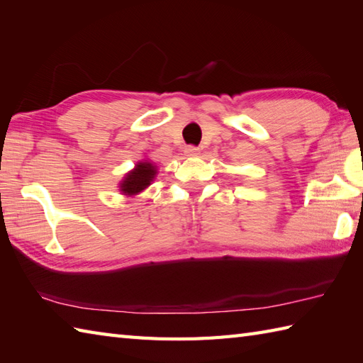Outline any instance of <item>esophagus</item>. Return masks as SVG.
<instances>
[{
    "label": "esophagus",
    "instance_id": "34e87169",
    "mask_svg": "<svg viewBox=\"0 0 363 363\" xmlns=\"http://www.w3.org/2000/svg\"><path fill=\"white\" fill-rule=\"evenodd\" d=\"M184 154H186V156H189V157H195L199 154V148H198V146L189 145V146H186V150H184Z\"/></svg>",
    "mask_w": 363,
    "mask_h": 363
}]
</instances>
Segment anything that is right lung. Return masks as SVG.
<instances>
[{
    "instance_id": "1",
    "label": "right lung",
    "mask_w": 363,
    "mask_h": 363,
    "mask_svg": "<svg viewBox=\"0 0 363 363\" xmlns=\"http://www.w3.org/2000/svg\"><path fill=\"white\" fill-rule=\"evenodd\" d=\"M154 174H156V167L150 164V162H140L134 172H130L125 177V181L120 186L121 191L126 195L138 194V191L150 186Z\"/></svg>"
}]
</instances>
